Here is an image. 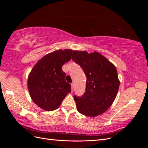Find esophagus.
<instances>
[{"label":"esophagus","mask_w":148,"mask_h":148,"mask_svg":"<svg viewBox=\"0 0 148 148\" xmlns=\"http://www.w3.org/2000/svg\"><path fill=\"white\" fill-rule=\"evenodd\" d=\"M71 89H72V90H73V88H74V83H72L71 84Z\"/></svg>","instance_id":"esophagus-1"}]
</instances>
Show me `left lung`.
<instances>
[{"instance_id": "left-lung-1", "label": "left lung", "mask_w": 148, "mask_h": 148, "mask_svg": "<svg viewBox=\"0 0 148 148\" xmlns=\"http://www.w3.org/2000/svg\"><path fill=\"white\" fill-rule=\"evenodd\" d=\"M72 59L81 66L87 78L84 95L73 96L78 111L91 117L105 112L114 101L119 88L115 66L97 52L73 51Z\"/></svg>"}]
</instances>
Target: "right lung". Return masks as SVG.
I'll list each match as a JSON object with an SVG mask.
<instances>
[{"label":"right lung","mask_w":148,"mask_h":148,"mask_svg":"<svg viewBox=\"0 0 148 148\" xmlns=\"http://www.w3.org/2000/svg\"><path fill=\"white\" fill-rule=\"evenodd\" d=\"M72 52L70 49H59L48 53L31 71L28 78L30 96L35 104L44 110L57 109L71 92V85L66 82V73L62 67L70 60Z\"/></svg>","instance_id":"obj_1"}]
</instances>
